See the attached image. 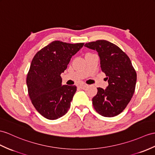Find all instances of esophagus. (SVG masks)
Listing matches in <instances>:
<instances>
[{"label":"esophagus","instance_id":"1","mask_svg":"<svg viewBox=\"0 0 155 155\" xmlns=\"http://www.w3.org/2000/svg\"><path fill=\"white\" fill-rule=\"evenodd\" d=\"M87 86V85H86V84H80V85H79L80 88H81V89H84Z\"/></svg>","mask_w":155,"mask_h":155}]
</instances>
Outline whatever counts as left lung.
<instances>
[{"instance_id": "obj_1", "label": "left lung", "mask_w": 155, "mask_h": 155, "mask_svg": "<svg viewBox=\"0 0 155 155\" xmlns=\"http://www.w3.org/2000/svg\"><path fill=\"white\" fill-rule=\"evenodd\" d=\"M85 47L98 52L108 83L105 89L97 88L92 99L94 108L104 117L118 115L130 103L136 85L137 74L131 60L118 46L106 40L86 43Z\"/></svg>"}]
</instances>
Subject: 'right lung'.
<instances>
[{
	"label": "right lung",
	"instance_id": "obj_1",
	"mask_svg": "<svg viewBox=\"0 0 155 155\" xmlns=\"http://www.w3.org/2000/svg\"><path fill=\"white\" fill-rule=\"evenodd\" d=\"M84 45L55 41L34 56L26 81L33 105L45 118L56 120L65 115L70 108L77 87L62 85L60 75Z\"/></svg>",
	"mask_w": 155,
	"mask_h": 155
}]
</instances>
